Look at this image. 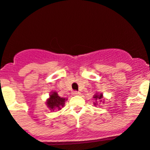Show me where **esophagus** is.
<instances>
[{
    "mask_svg": "<svg viewBox=\"0 0 150 150\" xmlns=\"http://www.w3.org/2000/svg\"><path fill=\"white\" fill-rule=\"evenodd\" d=\"M72 95H80V93H79L78 91H76V90H75V91H73V93H72Z\"/></svg>",
    "mask_w": 150,
    "mask_h": 150,
    "instance_id": "34e87169",
    "label": "esophagus"
}]
</instances>
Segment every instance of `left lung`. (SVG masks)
I'll list each match as a JSON object with an SVG mask.
<instances>
[{
  "label": "left lung",
  "instance_id": "1",
  "mask_svg": "<svg viewBox=\"0 0 150 150\" xmlns=\"http://www.w3.org/2000/svg\"><path fill=\"white\" fill-rule=\"evenodd\" d=\"M93 98H95L96 100H100V101H101V99L103 98V95H102V94H100V95H95V96L93 97Z\"/></svg>",
  "mask_w": 150,
  "mask_h": 150
}]
</instances>
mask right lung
Segmentation results:
<instances>
[{
	"mask_svg": "<svg viewBox=\"0 0 150 150\" xmlns=\"http://www.w3.org/2000/svg\"><path fill=\"white\" fill-rule=\"evenodd\" d=\"M65 98H60L58 96L56 92H52L50 95V98L47 100V105L50 110L54 111V110H61L62 107L64 106L65 102Z\"/></svg>",
	"mask_w": 150,
	"mask_h": 150,
	"instance_id": "obj_1",
	"label": "right lung"
}]
</instances>
